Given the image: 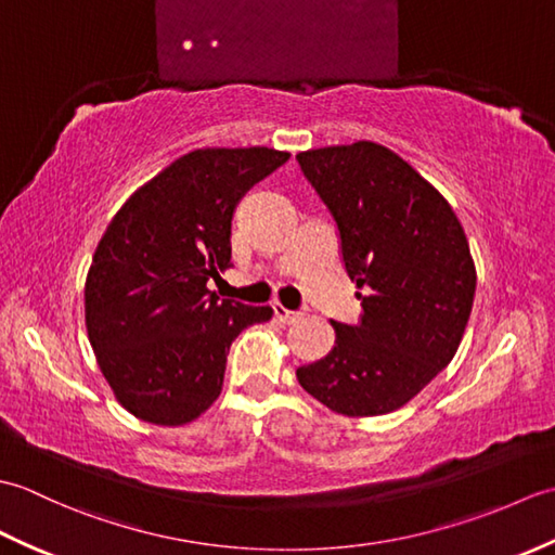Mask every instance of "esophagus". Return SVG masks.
<instances>
[{"label": "esophagus", "mask_w": 555, "mask_h": 555, "mask_svg": "<svg viewBox=\"0 0 555 555\" xmlns=\"http://www.w3.org/2000/svg\"><path fill=\"white\" fill-rule=\"evenodd\" d=\"M274 317L279 322H284V324H293V322H298L300 317H302V310H288V308H284V305H274Z\"/></svg>", "instance_id": "obj_1"}]
</instances>
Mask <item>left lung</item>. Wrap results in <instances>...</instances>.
I'll list each match as a JSON object with an SVG mask.
<instances>
[{
    "label": "left lung",
    "instance_id": "obj_1",
    "mask_svg": "<svg viewBox=\"0 0 555 555\" xmlns=\"http://www.w3.org/2000/svg\"><path fill=\"white\" fill-rule=\"evenodd\" d=\"M296 159L336 221L350 281L364 291L360 322H332V352L298 367V382L340 415H386L415 398L463 340L477 288L465 231L443 195L384 145L360 140Z\"/></svg>",
    "mask_w": 555,
    "mask_h": 555
}]
</instances>
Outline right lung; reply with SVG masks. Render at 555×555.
<instances>
[{"label": "right lung", "instance_id": "1", "mask_svg": "<svg viewBox=\"0 0 555 555\" xmlns=\"http://www.w3.org/2000/svg\"><path fill=\"white\" fill-rule=\"evenodd\" d=\"M288 152H188L126 199L86 281V324L104 379L131 415L176 427L221 393L229 348L271 308L219 300L207 281L231 267L243 195Z\"/></svg>", "mask_w": 555, "mask_h": 555}]
</instances>
